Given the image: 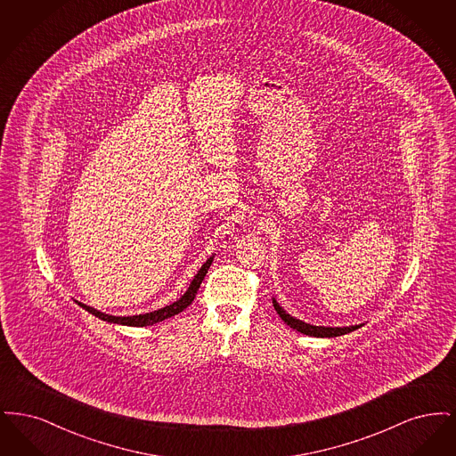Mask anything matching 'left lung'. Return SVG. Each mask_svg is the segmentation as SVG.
Segmentation results:
<instances>
[{
    "mask_svg": "<svg viewBox=\"0 0 456 456\" xmlns=\"http://www.w3.org/2000/svg\"><path fill=\"white\" fill-rule=\"evenodd\" d=\"M273 307H275V311L279 313V316L282 318L287 325L290 326V328H294V330H297V331H301L304 335H309V337H322V338H325V337H328V338H330V337H340V335H346V333H350V331L361 328L359 325L344 326V328L307 325V323H304L301 320H296V318H292L290 314H287L275 299H273Z\"/></svg>",
    "mask_w": 456,
    "mask_h": 456,
    "instance_id": "left-lung-1",
    "label": "left lung"
}]
</instances>
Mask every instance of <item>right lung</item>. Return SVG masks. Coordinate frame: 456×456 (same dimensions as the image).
I'll return each mask as SVG.
<instances>
[{
	"label": "right lung",
	"instance_id": "obj_1",
	"mask_svg": "<svg viewBox=\"0 0 456 456\" xmlns=\"http://www.w3.org/2000/svg\"><path fill=\"white\" fill-rule=\"evenodd\" d=\"M212 261H214V256H212V258H208L207 263H203V266H201V268H200V272L196 273L193 282L190 283V287H188L186 294H184L179 301L169 304V305H166V307H162V309L152 311V313L136 314V316H109L106 313H101V311H97V309H94V307H90V305H86V304L78 303V305H82V307H84L86 311H88L90 314H94V316H97V318H101V320H104V322H109V323H118V325L126 326L155 325V323H159V322H164V320L171 318L174 314H179L181 311H184L190 304L195 301L196 294H198V289H200V285H201V281L205 279V275H207V272H208V268H210Z\"/></svg>",
	"mask_w": 456,
	"mask_h": 456
}]
</instances>
